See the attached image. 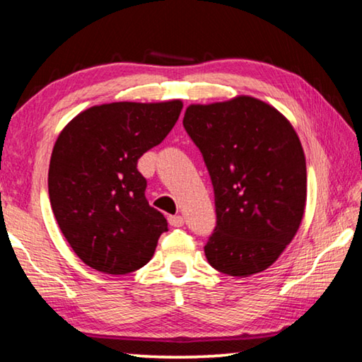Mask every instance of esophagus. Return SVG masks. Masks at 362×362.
Masks as SVG:
<instances>
[{
	"label": "esophagus",
	"mask_w": 362,
	"mask_h": 362,
	"mask_svg": "<svg viewBox=\"0 0 362 362\" xmlns=\"http://www.w3.org/2000/svg\"><path fill=\"white\" fill-rule=\"evenodd\" d=\"M169 223L179 228V226H183V223H185V220H183L182 216H170L169 217Z\"/></svg>",
	"instance_id": "esophagus-1"
}]
</instances>
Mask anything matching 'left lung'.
<instances>
[{"label": "left lung", "instance_id": "left-lung-1", "mask_svg": "<svg viewBox=\"0 0 362 362\" xmlns=\"http://www.w3.org/2000/svg\"><path fill=\"white\" fill-rule=\"evenodd\" d=\"M183 127L204 158L216 196L207 262L238 278L272 267L305 212L306 163L297 132L276 108L249 95L189 105Z\"/></svg>", "mask_w": 362, "mask_h": 362}]
</instances>
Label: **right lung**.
<instances>
[{"label": "right lung", "mask_w": 362, "mask_h": 362, "mask_svg": "<svg viewBox=\"0 0 362 362\" xmlns=\"http://www.w3.org/2000/svg\"><path fill=\"white\" fill-rule=\"evenodd\" d=\"M182 100L90 107L59 134L49 199L60 231L86 265L107 274L142 268L168 220L145 198L139 158L166 139Z\"/></svg>", "instance_id": "obj_1"}]
</instances>
